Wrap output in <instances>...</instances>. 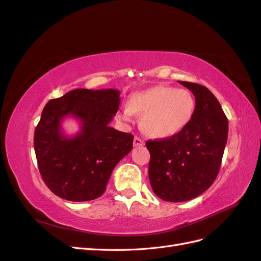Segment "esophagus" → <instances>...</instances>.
Wrapping results in <instances>:
<instances>
[{
  "label": "esophagus",
  "mask_w": 261,
  "mask_h": 261,
  "mask_svg": "<svg viewBox=\"0 0 261 261\" xmlns=\"http://www.w3.org/2000/svg\"><path fill=\"white\" fill-rule=\"evenodd\" d=\"M144 145H145V141L141 139V138L135 136V138H134V146H135V147H140V146H144Z\"/></svg>",
  "instance_id": "esophagus-1"
}]
</instances>
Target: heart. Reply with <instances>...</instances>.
I'll list each match as a JSON object with an SVG mask.
<instances>
[{
	"mask_svg": "<svg viewBox=\"0 0 261 261\" xmlns=\"http://www.w3.org/2000/svg\"><path fill=\"white\" fill-rule=\"evenodd\" d=\"M195 109V98L188 90L155 86L134 93L118 116L125 122H133L135 114L143 115L141 124L148 135L170 138L189 124Z\"/></svg>",
	"mask_w": 261,
	"mask_h": 261,
	"instance_id": "heart-1",
	"label": "heart"
}]
</instances>
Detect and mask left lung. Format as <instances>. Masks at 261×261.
<instances>
[{"label": "left lung", "instance_id": "left-lung-1", "mask_svg": "<svg viewBox=\"0 0 261 261\" xmlns=\"http://www.w3.org/2000/svg\"><path fill=\"white\" fill-rule=\"evenodd\" d=\"M178 83L195 96L192 121L175 136L146 143L152 191L170 202L191 200L212 185L221 167L228 132L223 110L207 87Z\"/></svg>", "mask_w": 261, "mask_h": 261}]
</instances>
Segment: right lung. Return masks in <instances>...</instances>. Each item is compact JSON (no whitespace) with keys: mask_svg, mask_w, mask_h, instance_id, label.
I'll return each instance as SVG.
<instances>
[{"mask_svg":"<svg viewBox=\"0 0 261 261\" xmlns=\"http://www.w3.org/2000/svg\"><path fill=\"white\" fill-rule=\"evenodd\" d=\"M116 89H75L45 105L34 146L41 177L50 191L69 201L96 199L106 192L113 169L130 152L134 136L110 126L120 106ZM72 116L81 130L65 136L61 122Z\"/></svg>","mask_w":261,"mask_h":261,"instance_id":"obj_1","label":"right lung"}]
</instances>
